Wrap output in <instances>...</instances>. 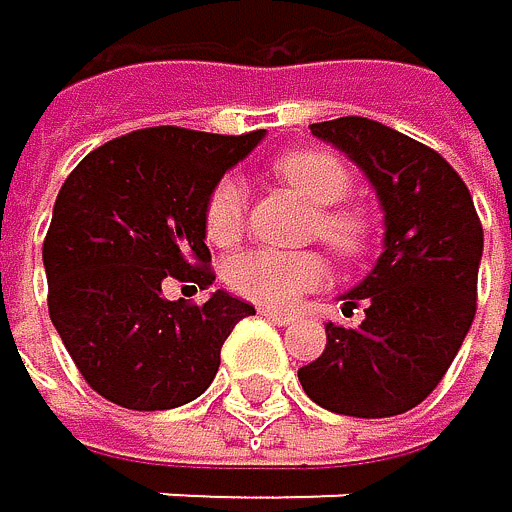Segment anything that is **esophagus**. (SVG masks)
Here are the masks:
<instances>
[{
    "instance_id": "1",
    "label": "esophagus",
    "mask_w": 512,
    "mask_h": 512,
    "mask_svg": "<svg viewBox=\"0 0 512 512\" xmlns=\"http://www.w3.org/2000/svg\"><path fill=\"white\" fill-rule=\"evenodd\" d=\"M258 313H261V316H267V319H273V322H279V325H288V322L294 319L291 313H285V310H276V307H261Z\"/></svg>"
}]
</instances>
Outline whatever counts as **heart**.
<instances>
[{
  "label": "heart",
  "instance_id": "b5f03b06",
  "mask_svg": "<svg viewBox=\"0 0 512 512\" xmlns=\"http://www.w3.org/2000/svg\"><path fill=\"white\" fill-rule=\"evenodd\" d=\"M276 178L298 190L313 208V233L344 258L365 251L371 236L368 214L341 199L350 193L353 171L325 150H288L273 159ZM245 224V184L236 174H224L205 196L202 230L214 245L239 239ZM227 285L242 298L267 307H288L304 291L319 288L328 279V264L319 251H279L248 248L227 261Z\"/></svg>",
  "mask_w": 512,
  "mask_h": 512
}]
</instances>
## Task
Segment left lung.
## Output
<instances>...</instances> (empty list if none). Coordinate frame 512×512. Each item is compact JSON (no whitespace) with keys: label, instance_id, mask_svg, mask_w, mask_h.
Wrapping results in <instances>:
<instances>
[{"label":"left lung","instance_id":"1","mask_svg":"<svg viewBox=\"0 0 512 512\" xmlns=\"http://www.w3.org/2000/svg\"><path fill=\"white\" fill-rule=\"evenodd\" d=\"M347 153L384 208V251L344 294L356 328L325 325V350L298 368L304 393L350 418H393L421 405L455 362L476 316L482 224L461 174L436 150L375 119L316 122Z\"/></svg>","mask_w":512,"mask_h":512}]
</instances>
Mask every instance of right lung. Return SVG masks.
<instances>
[{"label": "right lung", "instance_id": "add662e5", "mask_svg": "<svg viewBox=\"0 0 512 512\" xmlns=\"http://www.w3.org/2000/svg\"><path fill=\"white\" fill-rule=\"evenodd\" d=\"M261 137L141 128L70 171L42 264L51 322L94 393L165 411L202 396L218 375L224 341L254 307L221 288L205 304L168 301L165 285H211L205 196Z\"/></svg>", "mask_w": 512, "mask_h": 512}]
</instances>
